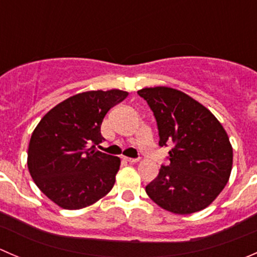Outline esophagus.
I'll use <instances>...</instances> for the list:
<instances>
[{
	"label": "esophagus",
	"mask_w": 257,
	"mask_h": 257,
	"mask_svg": "<svg viewBox=\"0 0 257 257\" xmlns=\"http://www.w3.org/2000/svg\"><path fill=\"white\" fill-rule=\"evenodd\" d=\"M124 160H125V162H128V163H131V164H134V163H138L139 162V159H134V158H124Z\"/></svg>",
	"instance_id": "obj_1"
}]
</instances>
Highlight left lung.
<instances>
[{"label":"left lung","mask_w":257,"mask_h":257,"mask_svg":"<svg viewBox=\"0 0 257 257\" xmlns=\"http://www.w3.org/2000/svg\"><path fill=\"white\" fill-rule=\"evenodd\" d=\"M154 113L159 145H173L169 167L145 188L160 208L189 215L208 208L229 181L232 147L226 131L201 103L170 87L138 90Z\"/></svg>","instance_id":"8db88e82"}]
</instances>
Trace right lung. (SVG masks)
Returning <instances> with one entry per match:
<instances>
[{
  "label": "right lung",
  "instance_id": "1",
  "mask_svg": "<svg viewBox=\"0 0 257 257\" xmlns=\"http://www.w3.org/2000/svg\"><path fill=\"white\" fill-rule=\"evenodd\" d=\"M128 92L88 90L58 103L31 136L27 165L36 185L59 208L78 210L112 190L120 167L118 157L95 149L104 138L105 114Z\"/></svg>",
  "mask_w": 257,
  "mask_h": 257
}]
</instances>
